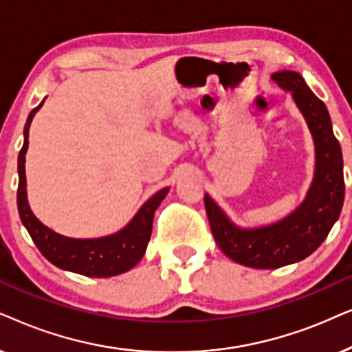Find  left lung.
<instances>
[{"label":"left lung","instance_id":"obj_1","mask_svg":"<svg viewBox=\"0 0 352 352\" xmlns=\"http://www.w3.org/2000/svg\"><path fill=\"white\" fill-rule=\"evenodd\" d=\"M285 90L293 93L316 144V177L304 203L287 219L269 227L243 230L225 217L212 199L204 206L214 240L232 261L254 269L278 267L302 261L329 236L344 201L343 154L331 129L330 114L298 72L283 70L272 75Z\"/></svg>","mask_w":352,"mask_h":352}]
</instances>
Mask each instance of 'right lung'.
I'll return each mask as SVG.
<instances>
[{
    "mask_svg": "<svg viewBox=\"0 0 352 352\" xmlns=\"http://www.w3.org/2000/svg\"><path fill=\"white\" fill-rule=\"evenodd\" d=\"M40 102L27 117L25 127H23V146L19 153L17 170H19V186H17V209L23 227L27 228L32 240L38 248L41 254L51 264L64 270L75 272V274L85 275V277H114L124 274L137 265L146 251L149 236L153 232L154 210L166 198L168 188H162L143 204L132 222L124 230L111 236L98 238V240H75L58 235L48 227H45L35 217L27 203L25 193V151L29 146V129L35 112L40 109Z\"/></svg>",
    "mask_w": 352,
    "mask_h": 352,
    "instance_id": "right-lung-1",
    "label": "right lung"
}]
</instances>
